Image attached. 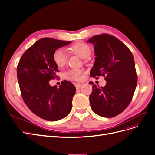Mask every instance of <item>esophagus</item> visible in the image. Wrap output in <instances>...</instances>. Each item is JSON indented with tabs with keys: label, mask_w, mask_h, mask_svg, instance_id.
<instances>
[{
	"label": "esophagus",
	"mask_w": 155,
	"mask_h": 155,
	"mask_svg": "<svg viewBox=\"0 0 155 155\" xmlns=\"http://www.w3.org/2000/svg\"><path fill=\"white\" fill-rule=\"evenodd\" d=\"M82 84H75V87H76V89L78 90L80 88V87H81Z\"/></svg>",
	"instance_id": "34e87169"
}]
</instances>
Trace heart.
Segmentation results:
<instances>
[{
	"instance_id": "heart-1",
	"label": "heart",
	"mask_w": 155,
	"mask_h": 155,
	"mask_svg": "<svg viewBox=\"0 0 155 155\" xmlns=\"http://www.w3.org/2000/svg\"><path fill=\"white\" fill-rule=\"evenodd\" d=\"M70 51L83 59L88 58L91 54L90 46L84 42H78L73 44L71 46ZM53 60L58 67L61 68L66 64L68 61V54L63 49H58L54 52ZM64 76L67 79L80 80L82 78V70L78 68L70 69L65 73Z\"/></svg>"
}]
</instances>
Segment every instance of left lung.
<instances>
[{"instance_id": "left-lung-1", "label": "left lung", "mask_w": 155, "mask_h": 155, "mask_svg": "<svg viewBox=\"0 0 155 155\" xmlns=\"http://www.w3.org/2000/svg\"><path fill=\"white\" fill-rule=\"evenodd\" d=\"M87 42L94 44L96 56L91 77L103 76L106 80L104 87L91 83V108L101 117H114L127 108L136 90L137 76L133 55L122 42L107 33L94 36Z\"/></svg>"}]
</instances>
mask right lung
Returning a JSON list of instances; mask_svg holds the SVG:
<instances>
[{
  "label": "right lung",
  "instance_id": "1",
  "mask_svg": "<svg viewBox=\"0 0 155 155\" xmlns=\"http://www.w3.org/2000/svg\"><path fill=\"white\" fill-rule=\"evenodd\" d=\"M70 43L40 38L25 52L17 66L19 89L26 105L35 115L51 122L64 118L71 110L76 87L67 80L59 87L49 84L51 80L58 78L59 72L54 52Z\"/></svg>",
  "mask_w": 155,
  "mask_h": 155
}]
</instances>
